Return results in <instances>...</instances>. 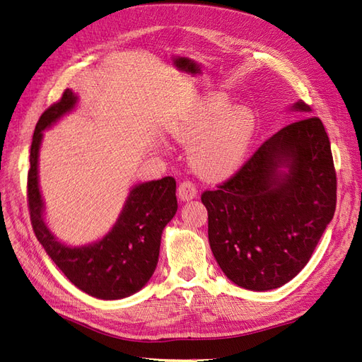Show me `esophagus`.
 I'll return each instance as SVG.
<instances>
[{
	"label": "esophagus",
	"instance_id": "obj_1",
	"mask_svg": "<svg viewBox=\"0 0 362 362\" xmlns=\"http://www.w3.org/2000/svg\"><path fill=\"white\" fill-rule=\"evenodd\" d=\"M196 194H198V189L192 181H182L178 185V198L181 201H190L196 198Z\"/></svg>",
	"mask_w": 362,
	"mask_h": 362
}]
</instances>
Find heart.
I'll return each instance as SVG.
<instances>
[{
	"label": "heart",
	"mask_w": 362,
	"mask_h": 362,
	"mask_svg": "<svg viewBox=\"0 0 362 362\" xmlns=\"http://www.w3.org/2000/svg\"><path fill=\"white\" fill-rule=\"evenodd\" d=\"M228 107L225 96H210L172 127L173 137L180 141L198 139L190 151V163L206 180L231 175L255 133V117L249 108Z\"/></svg>",
	"instance_id": "heart-1"
}]
</instances>
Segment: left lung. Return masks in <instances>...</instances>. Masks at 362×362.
I'll use <instances>...</instances> for the list:
<instances>
[{"label":"left lung","instance_id":"8db88e82","mask_svg":"<svg viewBox=\"0 0 362 362\" xmlns=\"http://www.w3.org/2000/svg\"><path fill=\"white\" fill-rule=\"evenodd\" d=\"M293 108L311 112L302 101ZM282 165L287 174L277 170ZM201 199L213 255L229 279L254 291L287 284L335 213L337 175L322 120L306 116L284 127Z\"/></svg>","mask_w":362,"mask_h":362}]
</instances>
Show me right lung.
Instances as JSON below:
<instances>
[{
  "instance_id": "obj_1",
  "label": "right lung",
  "mask_w": 362,
  "mask_h": 362,
  "mask_svg": "<svg viewBox=\"0 0 362 362\" xmlns=\"http://www.w3.org/2000/svg\"><path fill=\"white\" fill-rule=\"evenodd\" d=\"M76 96L66 89L42 113L33 134L27 202L31 226L49 258L75 287L98 299L113 300L134 294L154 273L161 233L177 213L178 202L172 177L139 184L129 192L117 222L100 242L71 247L57 242L43 221V202L37 181V157L42 131L71 112Z\"/></svg>"
}]
</instances>
